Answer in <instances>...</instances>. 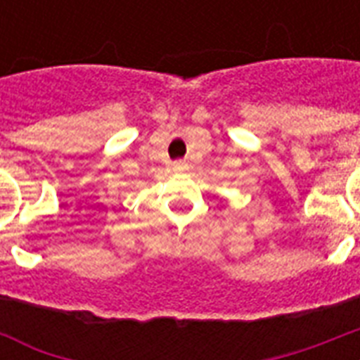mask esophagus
Here are the masks:
<instances>
[{"mask_svg": "<svg viewBox=\"0 0 360 360\" xmlns=\"http://www.w3.org/2000/svg\"><path fill=\"white\" fill-rule=\"evenodd\" d=\"M174 168L177 169V172H183V174H186V172H191V166L186 162H175Z\"/></svg>", "mask_w": 360, "mask_h": 360, "instance_id": "1", "label": "esophagus"}]
</instances>
